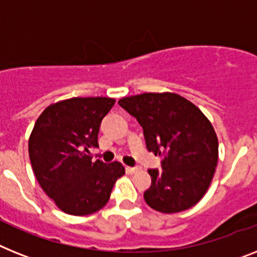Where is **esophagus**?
<instances>
[{"label":"esophagus","instance_id":"esophagus-1","mask_svg":"<svg viewBox=\"0 0 257 257\" xmlns=\"http://www.w3.org/2000/svg\"><path fill=\"white\" fill-rule=\"evenodd\" d=\"M138 171H139V167H126L127 173H135Z\"/></svg>","mask_w":257,"mask_h":257}]
</instances>
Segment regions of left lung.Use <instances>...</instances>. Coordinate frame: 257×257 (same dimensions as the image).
<instances>
[{
	"instance_id": "8db88e82",
	"label": "left lung",
	"mask_w": 257,
	"mask_h": 257,
	"mask_svg": "<svg viewBox=\"0 0 257 257\" xmlns=\"http://www.w3.org/2000/svg\"><path fill=\"white\" fill-rule=\"evenodd\" d=\"M143 127L148 151L163 156L148 169L147 205L165 214L190 209L209 189L218 163V138L194 103L176 93H143L118 101Z\"/></svg>"
}]
</instances>
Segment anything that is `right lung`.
I'll return each mask as SVG.
<instances>
[{
  "mask_svg": "<svg viewBox=\"0 0 257 257\" xmlns=\"http://www.w3.org/2000/svg\"><path fill=\"white\" fill-rule=\"evenodd\" d=\"M115 103L107 97H73L44 109L29 139V156L39 185L71 215H88L105 206L124 167L92 162L103 116Z\"/></svg>",
  "mask_w": 257,
  "mask_h": 257,
  "instance_id": "add662e5",
  "label": "right lung"
}]
</instances>
